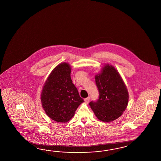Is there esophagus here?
Segmentation results:
<instances>
[{
  "mask_svg": "<svg viewBox=\"0 0 161 161\" xmlns=\"http://www.w3.org/2000/svg\"><path fill=\"white\" fill-rule=\"evenodd\" d=\"M90 97H87V98H86L85 99H84V101L86 103H88V102H90Z\"/></svg>",
  "mask_w": 161,
  "mask_h": 161,
  "instance_id": "esophagus-1",
  "label": "esophagus"
}]
</instances>
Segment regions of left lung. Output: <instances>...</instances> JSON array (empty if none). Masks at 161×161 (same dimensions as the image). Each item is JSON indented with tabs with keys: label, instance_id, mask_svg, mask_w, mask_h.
Masks as SVG:
<instances>
[{
	"label": "left lung",
	"instance_id": "8db88e82",
	"mask_svg": "<svg viewBox=\"0 0 161 161\" xmlns=\"http://www.w3.org/2000/svg\"><path fill=\"white\" fill-rule=\"evenodd\" d=\"M99 98L89 105L95 116L102 122H112L125 110L129 94L122 77L114 66L106 64L102 73L95 75Z\"/></svg>",
	"mask_w": 161,
	"mask_h": 161
}]
</instances>
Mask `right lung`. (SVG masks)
<instances>
[{"label": "right lung", "mask_w": 161, "mask_h": 161, "mask_svg": "<svg viewBox=\"0 0 161 161\" xmlns=\"http://www.w3.org/2000/svg\"><path fill=\"white\" fill-rule=\"evenodd\" d=\"M71 68L67 63L55 67L43 86L41 99L45 113L52 120L66 122L73 117L84 101L70 77Z\"/></svg>", "instance_id": "1"}]
</instances>
